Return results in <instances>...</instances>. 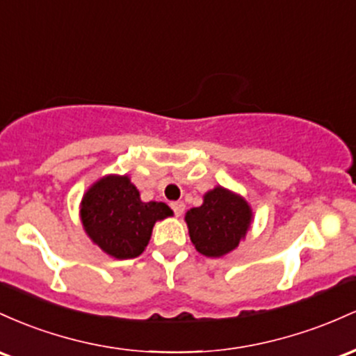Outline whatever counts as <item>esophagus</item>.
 Segmentation results:
<instances>
[{
  "label": "esophagus",
  "mask_w": 356,
  "mask_h": 356,
  "mask_svg": "<svg viewBox=\"0 0 356 356\" xmlns=\"http://www.w3.org/2000/svg\"><path fill=\"white\" fill-rule=\"evenodd\" d=\"M171 209H173L175 215H177V217H181L183 211H185V203H183V202H175V203H171Z\"/></svg>",
  "instance_id": "1"
}]
</instances>
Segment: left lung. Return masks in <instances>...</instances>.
<instances>
[{
	"label": "left lung",
	"mask_w": 356,
	"mask_h": 356,
	"mask_svg": "<svg viewBox=\"0 0 356 356\" xmlns=\"http://www.w3.org/2000/svg\"><path fill=\"white\" fill-rule=\"evenodd\" d=\"M254 220L252 207L242 195L215 186L203 203L186 211L190 241L205 257H223L238 247Z\"/></svg>",
	"instance_id": "obj_1"
}]
</instances>
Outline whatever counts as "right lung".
<instances>
[{"label":"right lung","mask_w":356,"mask_h":356,"mask_svg":"<svg viewBox=\"0 0 356 356\" xmlns=\"http://www.w3.org/2000/svg\"><path fill=\"white\" fill-rule=\"evenodd\" d=\"M79 215L83 232L102 252L134 259L145 252L154 223L173 215L163 202H143L127 175H106L83 193Z\"/></svg>","instance_id":"obj_1"}]
</instances>
